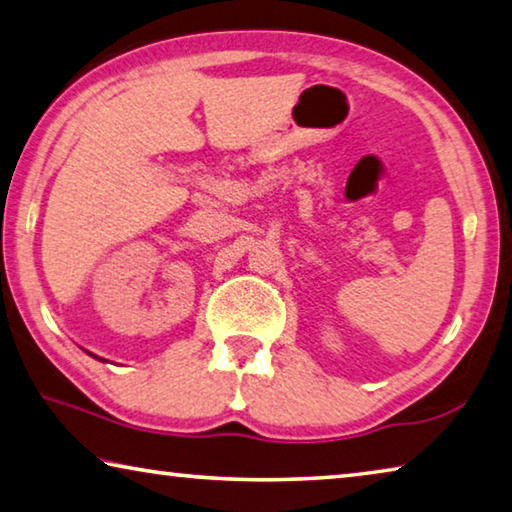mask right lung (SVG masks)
<instances>
[{"instance_id":"add662e5","label":"right lung","mask_w":512,"mask_h":512,"mask_svg":"<svg viewBox=\"0 0 512 512\" xmlns=\"http://www.w3.org/2000/svg\"><path fill=\"white\" fill-rule=\"evenodd\" d=\"M92 357H94V354H92ZM97 359H99V357H97ZM101 361H103V359H101Z\"/></svg>"}]
</instances>
